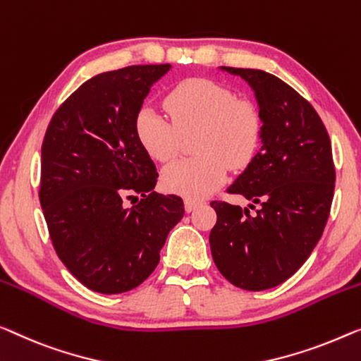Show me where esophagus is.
Instances as JSON below:
<instances>
[{
	"label": "esophagus",
	"instance_id": "esophagus-1",
	"mask_svg": "<svg viewBox=\"0 0 361 361\" xmlns=\"http://www.w3.org/2000/svg\"><path fill=\"white\" fill-rule=\"evenodd\" d=\"M201 204H204V202L199 201V199H191V197H186L185 199V209H186L188 212L195 211V209L201 206Z\"/></svg>",
	"mask_w": 361,
	"mask_h": 361
}]
</instances>
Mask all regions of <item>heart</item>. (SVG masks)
<instances>
[{"label":"heart","mask_w":361,"mask_h":361,"mask_svg":"<svg viewBox=\"0 0 361 361\" xmlns=\"http://www.w3.org/2000/svg\"><path fill=\"white\" fill-rule=\"evenodd\" d=\"M164 106L170 121L152 109L136 116V136L157 162L178 155L183 137H195L197 157L178 160L162 173L165 190L191 199L211 195L225 181L227 169L248 165L262 137V116L251 99L214 80L192 78L175 85Z\"/></svg>","instance_id":"heart-1"}]
</instances>
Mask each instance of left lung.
Masks as SVG:
<instances>
[{"label": "left lung", "mask_w": 361, "mask_h": 361, "mask_svg": "<svg viewBox=\"0 0 361 361\" xmlns=\"http://www.w3.org/2000/svg\"><path fill=\"white\" fill-rule=\"evenodd\" d=\"M224 69L251 85L262 116L259 152L227 192L259 209L250 214L215 199L209 243L230 283L259 292L292 277L314 250L331 212L336 166L324 123L305 97L261 69Z\"/></svg>", "instance_id": "obj_1"}]
</instances>
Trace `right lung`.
Returning a JSON list of instances; mask_svg holds the SVG:
<instances>
[{"instance_id":"1","label":"right lung","mask_w":361,"mask_h":361,"mask_svg":"<svg viewBox=\"0 0 361 361\" xmlns=\"http://www.w3.org/2000/svg\"><path fill=\"white\" fill-rule=\"evenodd\" d=\"M169 69L97 74L63 102L43 137L39 197L48 233L63 264L94 292L123 293L146 281L185 214L180 196L154 191L157 169L136 136L150 85ZM126 200L137 202L128 208Z\"/></svg>"}]
</instances>
